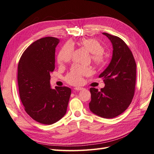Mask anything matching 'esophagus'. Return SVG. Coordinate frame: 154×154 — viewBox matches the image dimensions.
<instances>
[{"label": "esophagus", "instance_id": "obj_1", "mask_svg": "<svg viewBox=\"0 0 154 154\" xmlns=\"http://www.w3.org/2000/svg\"><path fill=\"white\" fill-rule=\"evenodd\" d=\"M74 90H76V91H81V90H84V88H80V87H77V88H74Z\"/></svg>", "mask_w": 154, "mask_h": 154}]
</instances>
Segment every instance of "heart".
Segmentation results:
<instances>
[{
  "mask_svg": "<svg viewBox=\"0 0 154 154\" xmlns=\"http://www.w3.org/2000/svg\"><path fill=\"white\" fill-rule=\"evenodd\" d=\"M80 45L91 53V60L97 66L103 65L105 60L103 53L104 48L99 41L95 39H83L80 42ZM73 51V47L71 44L66 43L64 45L58 54V63L61 64L69 62L72 57ZM91 73V70L89 67L74 65L71 68L70 72L66 75L65 80L68 84L77 86L82 82L83 76H89Z\"/></svg>",
  "mask_w": 154,
  "mask_h": 154,
  "instance_id": "b5f03b06",
  "label": "heart"
}]
</instances>
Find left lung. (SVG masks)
Listing matches in <instances>:
<instances>
[{
    "label": "left lung",
    "mask_w": 154,
    "mask_h": 154,
    "mask_svg": "<svg viewBox=\"0 0 154 154\" xmlns=\"http://www.w3.org/2000/svg\"><path fill=\"white\" fill-rule=\"evenodd\" d=\"M112 45V56L107 68L99 78L105 86L100 91L91 88L90 111L105 119L120 115L131 103L134 97L136 64L133 54L125 42L117 36L103 33Z\"/></svg>",
    "instance_id": "8db88e82"
}]
</instances>
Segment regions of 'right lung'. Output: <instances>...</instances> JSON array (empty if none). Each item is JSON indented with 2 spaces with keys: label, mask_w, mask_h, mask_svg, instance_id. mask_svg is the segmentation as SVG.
Returning <instances> with one entry per match:
<instances>
[{
  "label": "right lung",
  "mask_w": 154,
  "mask_h": 154,
  "mask_svg": "<svg viewBox=\"0 0 154 154\" xmlns=\"http://www.w3.org/2000/svg\"><path fill=\"white\" fill-rule=\"evenodd\" d=\"M59 43L53 37L35 41L23 53L18 66L20 97L25 111L44 125H52L64 117L71 94L68 87L51 88L50 74L54 69Z\"/></svg>",
  "instance_id": "add662e5"
}]
</instances>
